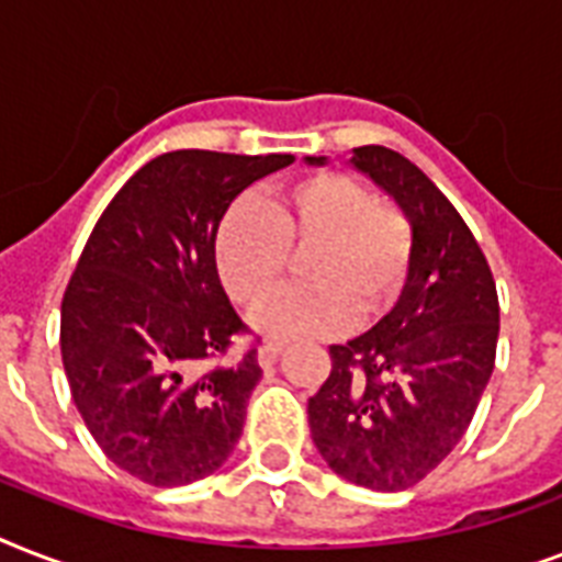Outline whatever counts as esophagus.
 Listing matches in <instances>:
<instances>
[{"label": "esophagus", "instance_id": "obj_1", "mask_svg": "<svg viewBox=\"0 0 562 562\" xmlns=\"http://www.w3.org/2000/svg\"><path fill=\"white\" fill-rule=\"evenodd\" d=\"M280 347H273V344H262L259 352H256V361H259V368H271L273 361L280 359Z\"/></svg>", "mask_w": 562, "mask_h": 562}]
</instances>
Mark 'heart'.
Wrapping results in <instances>:
<instances>
[{"instance_id": "1", "label": "heart", "mask_w": 562, "mask_h": 562, "mask_svg": "<svg viewBox=\"0 0 562 562\" xmlns=\"http://www.w3.org/2000/svg\"><path fill=\"white\" fill-rule=\"evenodd\" d=\"M300 256L308 282L277 291L254 312V329L273 344L324 338L382 312L402 289L411 227L393 203L344 175H312L280 187L262 203H241L221 224L215 265L233 300L254 306Z\"/></svg>"}]
</instances>
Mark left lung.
Masks as SVG:
<instances>
[{"mask_svg": "<svg viewBox=\"0 0 562 562\" xmlns=\"http://www.w3.org/2000/svg\"><path fill=\"white\" fill-rule=\"evenodd\" d=\"M350 166L408 218V277L373 329L329 347L333 370L308 400V428L329 470L396 493L426 479L472 423L496 364L498 294L470 227L414 162L361 145Z\"/></svg>", "mask_w": 562, "mask_h": 562, "instance_id": "obj_1", "label": "left lung"}]
</instances>
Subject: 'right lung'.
<instances>
[{
    "label": "right lung",
    "mask_w": 562,
    "mask_h": 562,
    "mask_svg": "<svg viewBox=\"0 0 562 562\" xmlns=\"http://www.w3.org/2000/svg\"><path fill=\"white\" fill-rule=\"evenodd\" d=\"M291 154L169 151L101 212L60 306L72 400L101 452L154 487L218 470L262 379L256 350L203 368L245 324L221 289L215 238L229 203Z\"/></svg>",
    "instance_id": "add662e5"
}]
</instances>
